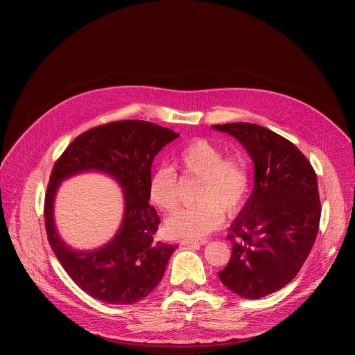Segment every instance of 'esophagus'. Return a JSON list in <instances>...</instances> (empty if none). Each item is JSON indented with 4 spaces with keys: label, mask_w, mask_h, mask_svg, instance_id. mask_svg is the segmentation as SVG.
Segmentation results:
<instances>
[{
    "label": "esophagus",
    "mask_w": 355,
    "mask_h": 355,
    "mask_svg": "<svg viewBox=\"0 0 355 355\" xmlns=\"http://www.w3.org/2000/svg\"><path fill=\"white\" fill-rule=\"evenodd\" d=\"M181 244H187V245H204L208 243V240H191V239H187V240H181L180 241Z\"/></svg>",
    "instance_id": "esophagus-1"
}]
</instances>
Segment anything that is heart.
I'll return each mask as SVG.
<instances>
[{"label":"heart","instance_id":"1","mask_svg":"<svg viewBox=\"0 0 355 355\" xmlns=\"http://www.w3.org/2000/svg\"><path fill=\"white\" fill-rule=\"evenodd\" d=\"M173 167L182 178H199L198 205L177 209L166 219V232L174 239H198L215 230L227 215L239 212L250 191V174L239 156L225 157L223 150L207 139H193L173 155ZM170 167L150 174L148 193L153 204L170 212L178 204L180 182Z\"/></svg>","mask_w":355,"mask_h":355}]
</instances>
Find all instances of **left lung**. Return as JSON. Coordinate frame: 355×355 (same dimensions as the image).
<instances>
[{"mask_svg":"<svg viewBox=\"0 0 355 355\" xmlns=\"http://www.w3.org/2000/svg\"><path fill=\"white\" fill-rule=\"evenodd\" d=\"M248 151L254 188L230 226L232 257L219 279L233 293L260 299L289 284L315 244L320 200L316 173L288 139L256 123L214 125Z\"/></svg>","mask_w":355,"mask_h":355,"instance_id":"left-lung-1","label":"left lung"}]
</instances>
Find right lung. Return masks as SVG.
I'll list each match as a JSON object with an SVG mask.
<instances>
[{
  "mask_svg": "<svg viewBox=\"0 0 355 355\" xmlns=\"http://www.w3.org/2000/svg\"><path fill=\"white\" fill-rule=\"evenodd\" d=\"M178 136L146 121L111 122L81 133L55 163L44 196L47 240L69 277L89 296L111 305H132L162 281L177 245L155 240L160 218L148 204V178L159 151ZM85 171L115 178L125 199L116 237L92 252L70 249L60 239L53 218L60 182Z\"/></svg>",
  "mask_w": 355,
  "mask_h": 355,
  "instance_id": "right-lung-1",
  "label": "right lung"
}]
</instances>
